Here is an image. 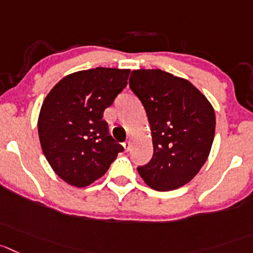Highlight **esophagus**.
Segmentation results:
<instances>
[{"label": "esophagus", "mask_w": 253, "mask_h": 253, "mask_svg": "<svg viewBox=\"0 0 253 253\" xmlns=\"http://www.w3.org/2000/svg\"><path fill=\"white\" fill-rule=\"evenodd\" d=\"M130 146H131L130 141H125V143H123V148H124V151L130 150Z\"/></svg>", "instance_id": "1"}]
</instances>
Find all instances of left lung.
Listing matches in <instances>:
<instances>
[{
	"label": "left lung",
	"instance_id": "left-lung-1",
	"mask_svg": "<svg viewBox=\"0 0 253 253\" xmlns=\"http://www.w3.org/2000/svg\"><path fill=\"white\" fill-rule=\"evenodd\" d=\"M129 86L145 109L153 139V159L138 168L141 179L158 191L184 186L210 154L213 107L191 82L161 69L133 71Z\"/></svg>",
	"mask_w": 253,
	"mask_h": 253
}]
</instances>
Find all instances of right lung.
<instances>
[{
    "instance_id": "add662e5",
    "label": "right lung",
    "mask_w": 253,
    "mask_h": 253,
    "mask_svg": "<svg viewBox=\"0 0 253 253\" xmlns=\"http://www.w3.org/2000/svg\"><path fill=\"white\" fill-rule=\"evenodd\" d=\"M130 69L78 71L62 78L43 100L38 135L43 154L63 181L85 187L102 177L123 146L108 135L103 113L128 83Z\"/></svg>"
}]
</instances>
